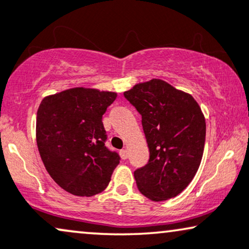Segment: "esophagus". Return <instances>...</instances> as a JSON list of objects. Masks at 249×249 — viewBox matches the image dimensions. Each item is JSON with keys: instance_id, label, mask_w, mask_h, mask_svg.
<instances>
[{"instance_id": "34e87169", "label": "esophagus", "mask_w": 249, "mask_h": 249, "mask_svg": "<svg viewBox=\"0 0 249 249\" xmlns=\"http://www.w3.org/2000/svg\"><path fill=\"white\" fill-rule=\"evenodd\" d=\"M119 154H121V157L123 160H126L128 157V152L126 149H122L121 152H119Z\"/></svg>"}]
</instances>
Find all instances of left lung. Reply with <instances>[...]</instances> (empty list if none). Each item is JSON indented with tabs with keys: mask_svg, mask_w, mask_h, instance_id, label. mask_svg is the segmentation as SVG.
<instances>
[{
	"mask_svg": "<svg viewBox=\"0 0 249 249\" xmlns=\"http://www.w3.org/2000/svg\"><path fill=\"white\" fill-rule=\"evenodd\" d=\"M142 117L149 160L134 171L138 190L153 201L177 196L199 169L206 121L190 94L160 79L138 84L124 93Z\"/></svg>",
	"mask_w": 249,
	"mask_h": 249,
	"instance_id": "1",
	"label": "left lung"
}]
</instances>
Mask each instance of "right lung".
I'll return each instance as SVG.
<instances>
[{"mask_svg": "<svg viewBox=\"0 0 249 249\" xmlns=\"http://www.w3.org/2000/svg\"><path fill=\"white\" fill-rule=\"evenodd\" d=\"M117 94L71 88L47 96L36 114V143L47 171L69 193L92 196L108 186L121 157L106 146L102 116Z\"/></svg>", "mask_w": 249, "mask_h": 249, "instance_id": "add662e5", "label": "right lung"}]
</instances>
